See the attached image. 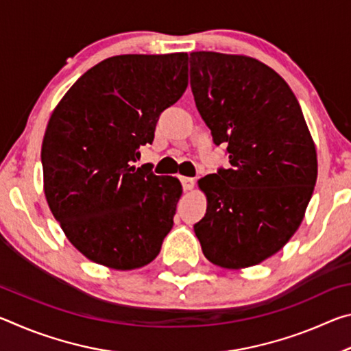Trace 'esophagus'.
I'll use <instances>...</instances> for the list:
<instances>
[{
    "label": "esophagus",
    "instance_id": "obj_1",
    "mask_svg": "<svg viewBox=\"0 0 351 351\" xmlns=\"http://www.w3.org/2000/svg\"><path fill=\"white\" fill-rule=\"evenodd\" d=\"M181 182H182L184 190H193L195 189V180H193V178L182 176L181 178Z\"/></svg>",
    "mask_w": 351,
    "mask_h": 351
}]
</instances>
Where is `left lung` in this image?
Returning <instances> with one entry per match:
<instances>
[{"mask_svg":"<svg viewBox=\"0 0 351 351\" xmlns=\"http://www.w3.org/2000/svg\"><path fill=\"white\" fill-rule=\"evenodd\" d=\"M195 104L230 169L198 181L207 209L193 226L204 257L226 269L258 265L299 229L317 180V153L288 83L257 58L189 57Z\"/></svg>","mask_w":351,"mask_h":351,"instance_id":"left-lung-1","label":"left lung"}]
</instances>
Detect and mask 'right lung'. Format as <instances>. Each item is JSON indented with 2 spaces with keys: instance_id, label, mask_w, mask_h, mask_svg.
<instances>
[{
  "instance_id": "right-lung-1",
  "label": "right lung",
  "mask_w": 351,
  "mask_h": 351,
  "mask_svg": "<svg viewBox=\"0 0 351 351\" xmlns=\"http://www.w3.org/2000/svg\"><path fill=\"white\" fill-rule=\"evenodd\" d=\"M186 88L184 52L116 56L86 71L52 111L41 144L45 197L94 263L138 269L161 251L182 186L132 164Z\"/></svg>"
}]
</instances>
